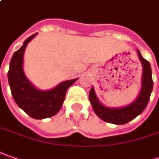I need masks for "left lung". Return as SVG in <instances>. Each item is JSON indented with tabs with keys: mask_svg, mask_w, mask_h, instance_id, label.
<instances>
[{
	"mask_svg": "<svg viewBox=\"0 0 159 159\" xmlns=\"http://www.w3.org/2000/svg\"><path fill=\"white\" fill-rule=\"evenodd\" d=\"M137 54L143 67V74L141 79V90L137 98L132 103L122 107H108L104 106L98 100L94 87L90 90L89 99L94 112L102 120L115 125H122L129 122L141 114L147 107L153 89V81L151 64L142 56L139 50Z\"/></svg>",
	"mask_w": 159,
	"mask_h": 159,
	"instance_id": "left-lung-1",
	"label": "left lung"
}]
</instances>
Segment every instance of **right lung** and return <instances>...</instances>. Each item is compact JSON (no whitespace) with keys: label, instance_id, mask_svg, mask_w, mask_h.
Returning <instances> with one entry per match:
<instances>
[{"label":"right lung","instance_id":"1","mask_svg":"<svg viewBox=\"0 0 159 159\" xmlns=\"http://www.w3.org/2000/svg\"><path fill=\"white\" fill-rule=\"evenodd\" d=\"M37 34L29 37L14 52L9 63L8 79L16 105L31 118L41 120L52 117L60 111L67 90L78 78L64 81L47 90H39L30 83L24 71V54L28 43Z\"/></svg>","mask_w":159,"mask_h":159}]
</instances>
